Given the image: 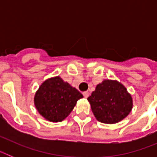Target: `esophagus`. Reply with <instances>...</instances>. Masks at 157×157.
Segmentation results:
<instances>
[{
    "mask_svg": "<svg viewBox=\"0 0 157 157\" xmlns=\"http://www.w3.org/2000/svg\"><path fill=\"white\" fill-rule=\"evenodd\" d=\"M82 94H83V96H84V98H87L89 96H90V94H89L88 91H85V92H83Z\"/></svg>",
    "mask_w": 157,
    "mask_h": 157,
    "instance_id": "obj_1",
    "label": "esophagus"
}]
</instances>
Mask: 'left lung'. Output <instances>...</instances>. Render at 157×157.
I'll return each mask as SVG.
<instances>
[{
  "mask_svg": "<svg viewBox=\"0 0 157 157\" xmlns=\"http://www.w3.org/2000/svg\"><path fill=\"white\" fill-rule=\"evenodd\" d=\"M94 116L101 123L114 124L125 119L133 109V98L116 80L105 79L87 98Z\"/></svg>",
  "mask_w": 157,
  "mask_h": 157,
  "instance_id": "1",
  "label": "left lung"
}]
</instances>
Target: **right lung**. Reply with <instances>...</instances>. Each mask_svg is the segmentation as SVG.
Returning <instances> with one entry per match:
<instances>
[{"mask_svg": "<svg viewBox=\"0 0 157 157\" xmlns=\"http://www.w3.org/2000/svg\"><path fill=\"white\" fill-rule=\"evenodd\" d=\"M83 98L77 89L60 76L49 78L41 84L34 98V106L46 120L58 123L70 115L77 101Z\"/></svg>", "mask_w": 157, "mask_h": 157, "instance_id": "1", "label": "right lung"}]
</instances>
